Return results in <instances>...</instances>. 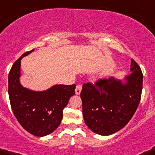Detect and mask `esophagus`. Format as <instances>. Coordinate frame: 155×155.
Here are the masks:
<instances>
[{"mask_svg": "<svg viewBox=\"0 0 155 155\" xmlns=\"http://www.w3.org/2000/svg\"><path fill=\"white\" fill-rule=\"evenodd\" d=\"M81 89H82V86L80 85V84H78L77 87L75 88V94L76 95H80L81 92Z\"/></svg>", "mask_w": 155, "mask_h": 155, "instance_id": "obj_1", "label": "esophagus"}]
</instances>
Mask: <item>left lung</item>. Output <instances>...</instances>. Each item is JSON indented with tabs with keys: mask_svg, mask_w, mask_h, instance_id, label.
Masks as SVG:
<instances>
[{
	"mask_svg": "<svg viewBox=\"0 0 155 155\" xmlns=\"http://www.w3.org/2000/svg\"><path fill=\"white\" fill-rule=\"evenodd\" d=\"M130 75L125 82L113 77L83 85L81 92L83 116L86 125L94 133L108 136L128 123L141 98L143 73L131 59Z\"/></svg>",
	"mask_w": 155,
	"mask_h": 155,
	"instance_id": "1",
	"label": "left lung"
}]
</instances>
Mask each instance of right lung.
<instances>
[{
    "instance_id": "right-lung-1",
    "label": "right lung",
    "mask_w": 155,
    "mask_h": 155,
    "mask_svg": "<svg viewBox=\"0 0 155 155\" xmlns=\"http://www.w3.org/2000/svg\"><path fill=\"white\" fill-rule=\"evenodd\" d=\"M25 52L15 62L8 77V92L12 112L25 130L36 137L50 134L58 127L63 110L74 95L76 85H54L45 91H33L21 84V60L33 52Z\"/></svg>"
}]
</instances>
